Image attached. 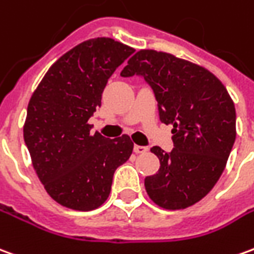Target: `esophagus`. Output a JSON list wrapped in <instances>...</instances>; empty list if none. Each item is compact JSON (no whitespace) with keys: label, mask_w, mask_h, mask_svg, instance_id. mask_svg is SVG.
I'll return each instance as SVG.
<instances>
[{"label":"esophagus","mask_w":254,"mask_h":254,"mask_svg":"<svg viewBox=\"0 0 254 254\" xmlns=\"http://www.w3.org/2000/svg\"><path fill=\"white\" fill-rule=\"evenodd\" d=\"M133 150H134V152H136V154H144V152L148 151V147H145V145L134 144Z\"/></svg>","instance_id":"34e87169"}]
</instances>
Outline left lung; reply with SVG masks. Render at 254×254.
I'll return each mask as SVG.
<instances>
[{
	"instance_id": "obj_1",
	"label": "left lung",
	"mask_w": 254,
	"mask_h": 254,
	"mask_svg": "<svg viewBox=\"0 0 254 254\" xmlns=\"http://www.w3.org/2000/svg\"><path fill=\"white\" fill-rule=\"evenodd\" d=\"M121 75L144 78L159 120L173 127V150L151 148L161 166L145 177L148 196L170 210L201 201L221 176L237 136L235 107L226 86L201 65L151 49L133 55Z\"/></svg>"
}]
</instances>
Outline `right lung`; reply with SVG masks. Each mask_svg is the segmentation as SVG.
I'll return each instance as SVG.
<instances>
[{
  "label": "right lung",
  "mask_w": 254,
  "mask_h": 254,
  "mask_svg": "<svg viewBox=\"0 0 254 254\" xmlns=\"http://www.w3.org/2000/svg\"><path fill=\"white\" fill-rule=\"evenodd\" d=\"M133 52L106 37L85 41L53 63L30 99L24 143L37 176L62 206L82 212L100 206L115 169L132 154L129 136L92 134L88 121L102 106L109 78Z\"/></svg>",
  "instance_id": "obj_1"
}]
</instances>
